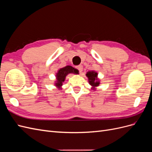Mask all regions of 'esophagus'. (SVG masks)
Instances as JSON below:
<instances>
[{
    "instance_id": "34e87169",
    "label": "esophagus",
    "mask_w": 152,
    "mask_h": 152,
    "mask_svg": "<svg viewBox=\"0 0 152 152\" xmlns=\"http://www.w3.org/2000/svg\"><path fill=\"white\" fill-rule=\"evenodd\" d=\"M76 68H77V69H78V70H79V72H80V73H81V72H82V70H83V67H82V65L77 66H76Z\"/></svg>"
}]
</instances>
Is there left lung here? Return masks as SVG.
Instances as JSON below:
<instances>
[{
	"label": "left lung",
	"mask_w": 152,
	"mask_h": 152,
	"mask_svg": "<svg viewBox=\"0 0 152 152\" xmlns=\"http://www.w3.org/2000/svg\"><path fill=\"white\" fill-rule=\"evenodd\" d=\"M98 72L94 70L88 71L86 73V77L88 79L89 84L91 86V89L96 90V87L100 84V79L98 77Z\"/></svg>",
	"instance_id": "8db88e82"
}]
</instances>
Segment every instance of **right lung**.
<instances>
[{
	"mask_svg": "<svg viewBox=\"0 0 152 152\" xmlns=\"http://www.w3.org/2000/svg\"><path fill=\"white\" fill-rule=\"evenodd\" d=\"M70 73H73V74L77 75L78 74V71L77 69L72 67V66L68 65L63 68H59L56 73V80L54 82V86H56L58 89H62L63 83L65 80L66 77L70 74Z\"/></svg>",
	"mask_w": 152,
	"mask_h": 152,
	"instance_id": "right-lung-1",
	"label": "right lung"
}]
</instances>
